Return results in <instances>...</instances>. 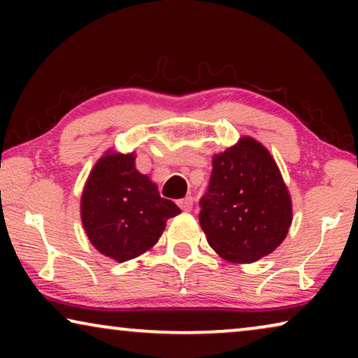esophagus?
<instances>
[{"instance_id": "1", "label": "esophagus", "mask_w": 358, "mask_h": 358, "mask_svg": "<svg viewBox=\"0 0 358 358\" xmlns=\"http://www.w3.org/2000/svg\"><path fill=\"white\" fill-rule=\"evenodd\" d=\"M178 205L180 207V210H182V212H190V210H192V205H194V199L192 197H184V199L179 200Z\"/></svg>"}]
</instances>
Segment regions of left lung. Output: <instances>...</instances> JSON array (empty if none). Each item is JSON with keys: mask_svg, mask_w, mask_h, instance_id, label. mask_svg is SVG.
Segmentation results:
<instances>
[{"mask_svg": "<svg viewBox=\"0 0 358 358\" xmlns=\"http://www.w3.org/2000/svg\"><path fill=\"white\" fill-rule=\"evenodd\" d=\"M199 222L224 261L256 262L280 246L292 224V199L275 159L264 145L243 136L215 155Z\"/></svg>", "mask_w": 358, "mask_h": 358, "instance_id": "8db88e82", "label": "left lung"}]
</instances>
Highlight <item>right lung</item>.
Returning <instances> with one entry per match:
<instances>
[{"label": "right lung", "instance_id": "1", "mask_svg": "<svg viewBox=\"0 0 358 358\" xmlns=\"http://www.w3.org/2000/svg\"><path fill=\"white\" fill-rule=\"evenodd\" d=\"M158 185L135 168V155L107 151L92 168L81 195V222L92 246L117 262L153 248L168 218L179 215Z\"/></svg>", "mask_w": 358, "mask_h": 358}]
</instances>
